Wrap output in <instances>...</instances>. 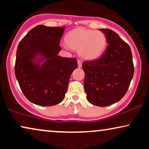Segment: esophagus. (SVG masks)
<instances>
[{"label":"esophagus","instance_id":"34e87169","mask_svg":"<svg viewBox=\"0 0 149 149\" xmlns=\"http://www.w3.org/2000/svg\"><path fill=\"white\" fill-rule=\"evenodd\" d=\"M77 62H78V67H79V68H81V66H82V62H81V61L80 60H77Z\"/></svg>","mask_w":149,"mask_h":149}]
</instances>
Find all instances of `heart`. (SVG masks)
I'll return each mask as SVG.
<instances>
[{"label":"heart","mask_w":149,"mask_h":149,"mask_svg":"<svg viewBox=\"0 0 149 149\" xmlns=\"http://www.w3.org/2000/svg\"><path fill=\"white\" fill-rule=\"evenodd\" d=\"M69 47L76 51L87 60L98 58L104 52L107 45V36L102 32L84 28H77L68 32L65 37Z\"/></svg>","instance_id":"b5f03b06"}]
</instances>
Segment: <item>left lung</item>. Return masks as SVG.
<instances>
[{"mask_svg": "<svg viewBox=\"0 0 149 149\" xmlns=\"http://www.w3.org/2000/svg\"><path fill=\"white\" fill-rule=\"evenodd\" d=\"M107 38V49L96 60L85 61L84 88L87 100L97 107L119 102L127 92L134 72L129 45L110 29H100Z\"/></svg>", "mask_w": 149, "mask_h": 149, "instance_id": "1", "label": "left lung"}]
</instances>
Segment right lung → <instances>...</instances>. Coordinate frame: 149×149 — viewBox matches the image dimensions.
Here are the masks:
<instances>
[{"label": "right lung", "instance_id": "obj_1", "mask_svg": "<svg viewBox=\"0 0 149 149\" xmlns=\"http://www.w3.org/2000/svg\"><path fill=\"white\" fill-rule=\"evenodd\" d=\"M64 27L36 26L18 45L15 74L26 98L42 107L60 103L68 89L76 58L58 56ZM42 61L44 62L40 64Z\"/></svg>", "mask_w": 149, "mask_h": 149}]
</instances>
